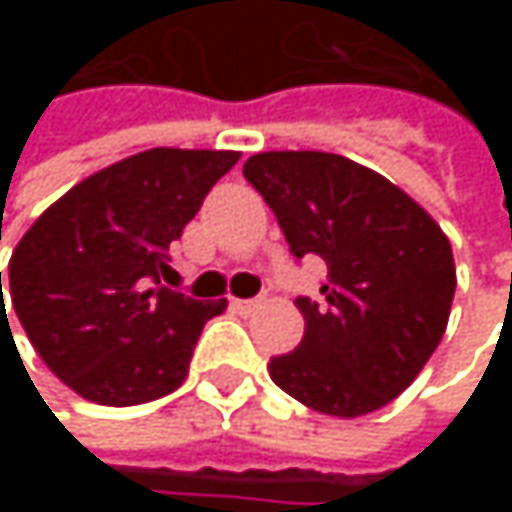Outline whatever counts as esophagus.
<instances>
[{
    "label": "esophagus",
    "instance_id": "esophagus-1",
    "mask_svg": "<svg viewBox=\"0 0 512 512\" xmlns=\"http://www.w3.org/2000/svg\"><path fill=\"white\" fill-rule=\"evenodd\" d=\"M257 305H260L257 299H231V308H234V311H240V314H249V311H255Z\"/></svg>",
    "mask_w": 512,
    "mask_h": 512
}]
</instances>
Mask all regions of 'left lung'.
<instances>
[{
	"label": "left lung",
	"instance_id": "8db88e82",
	"mask_svg": "<svg viewBox=\"0 0 512 512\" xmlns=\"http://www.w3.org/2000/svg\"><path fill=\"white\" fill-rule=\"evenodd\" d=\"M246 180L293 257L317 255L323 299H296L302 344L269 361L272 382L314 412L358 418L403 394L436 353L457 290L445 231L400 186L323 151H266Z\"/></svg>",
	"mask_w": 512,
	"mask_h": 512
}]
</instances>
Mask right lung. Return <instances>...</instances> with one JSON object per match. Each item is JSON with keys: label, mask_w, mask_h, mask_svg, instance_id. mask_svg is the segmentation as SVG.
<instances>
[{"label": "right lung", "mask_w": 512, "mask_h": 512, "mask_svg": "<svg viewBox=\"0 0 512 512\" xmlns=\"http://www.w3.org/2000/svg\"><path fill=\"white\" fill-rule=\"evenodd\" d=\"M237 159L180 148L127 156L64 192L17 243L11 305L38 356L79 397L139 406L183 385L204 323L228 302L168 290L159 272Z\"/></svg>", "instance_id": "right-lung-1"}]
</instances>
